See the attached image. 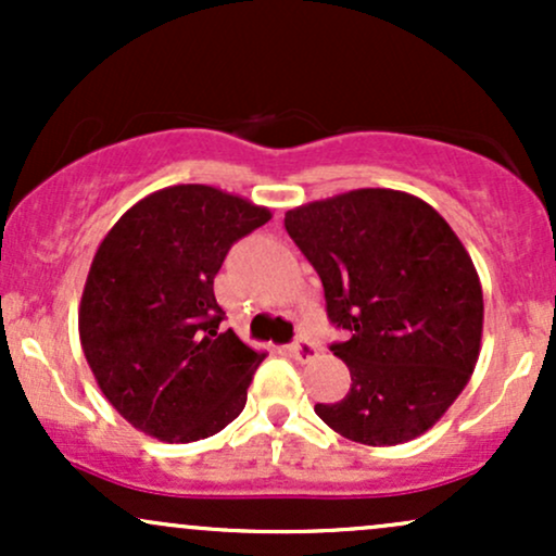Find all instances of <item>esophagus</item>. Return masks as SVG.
<instances>
[{"label": "esophagus", "instance_id": "obj_1", "mask_svg": "<svg viewBox=\"0 0 556 556\" xmlns=\"http://www.w3.org/2000/svg\"><path fill=\"white\" fill-rule=\"evenodd\" d=\"M290 353L295 355V361L308 363V361H314L316 355H318V348L311 340H298V342L290 344Z\"/></svg>", "mask_w": 556, "mask_h": 556}]
</instances>
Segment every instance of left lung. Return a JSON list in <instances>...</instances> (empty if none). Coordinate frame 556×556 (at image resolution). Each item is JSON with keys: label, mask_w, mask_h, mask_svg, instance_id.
Listing matches in <instances>:
<instances>
[{"label": "left lung", "mask_w": 556, "mask_h": 556, "mask_svg": "<svg viewBox=\"0 0 556 556\" xmlns=\"http://www.w3.org/2000/svg\"><path fill=\"white\" fill-rule=\"evenodd\" d=\"M285 229L321 277L331 324L350 331L331 353L353 384L316 416L368 446L429 431L481 353V279L460 238L418 195L389 188L303 203Z\"/></svg>", "instance_id": "8db88e82"}]
</instances>
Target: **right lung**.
Wrapping results in <instances>:
<instances>
[{
  "mask_svg": "<svg viewBox=\"0 0 556 556\" xmlns=\"http://www.w3.org/2000/svg\"><path fill=\"white\" fill-rule=\"evenodd\" d=\"M271 212L212 185L140 198L96 248L78 308L96 384L132 429L159 442L214 437L240 416L266 353L232 329L214 277L235 240Z\"/></svg>",
  "mask_w": 556,
  "mask_h": 556,
  "instance_id": "right-lung-1",
  "label": "right lung"
}]
</instances>
